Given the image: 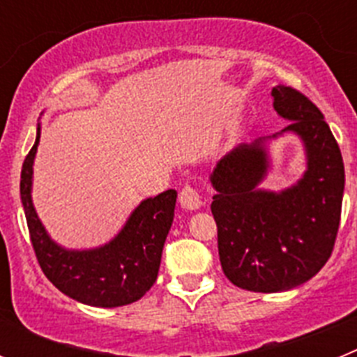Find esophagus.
I'll use <instances>...</instances> for the list:
<instances>
[{"instance_id":"obj_1","label":"esophagus","mask_w":357,"mask_h":357,"mask_svg":"<svg viewBox=\"0 0 357 357\" xmlns=\"http://www.w3.org/2000/svg\"><path fill=\"white\" fill-rule=\"evenodd\" d=\"M178 202L181 206L188 211H197L204 206V200H202V195L198 193V189L191 188V185H184L178 195Z\"/></svg>"}]
</instances>
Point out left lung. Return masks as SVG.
I'll list each match as a JSON object with an SVG mask.
<instances>
[{
  "label": "left lung",
  "instance_id": "8db88e82",
  "mask_svg": "<svg viewBox=\"0 0 357 357\" xmlns=\"http://www.w3.org/2000/svg\"><path fill=\"white\" fill-rule=\"evenodd\" d=\"M272 96L277 114L291 121L282 132L304 141V176L280 193L257 188L268 169L263 139L239 144L211 175L223 273L259 293L296 288L320 272L333 254L345 188L342 151L320 109L293 87L277 85Z\"/></svg>",
  "mask_w": 357,
  "mask_h": 357
}]
</instances>
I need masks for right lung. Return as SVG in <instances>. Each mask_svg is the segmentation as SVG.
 <instances>
[{
  "label": "right lung",
  "mask_w": 357,
  "mask_h": 357,
  "mask_svg": "<svg viewBox=\"0 0 357 357\" xmlns=\"http://www.w3.org/2000/svg\"><path fill=\"white\" fill-rule=\"evenodd\" d=\"M39 139L40 125L21 169V202L40 270L56 289L82 304L119 307L139 301L157 280L176 191L168 189L141 202L121 232L103 247L66 250L52 241L31 204V173Z\"/></svg>",
  "instance_id": "1"
}]
</instances>
